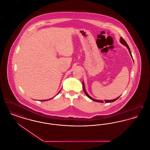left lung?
Returning a JSON list of instances; mask_svg holds the SVG:
<instances>
[{
    "instance_id": "left-lung-1",
    "label": "left lung",
    "mask_w": 150,
    "mask_h": 150,
    "mask_svg": "<svg viewBox=\"0 0 150 150\" xmlns=\"http://www.w3.org/2000/svg\"><path fill=\"white\" fill-rule=\"evenodd\" d=\"M120 42H121V43L122 44L124 45L125 46H126L127 47V48L128 49V50H129V53L130 54V55H131V56H132V55L131 51H130V48H129V47L128 45H127V44L126 43V42L124 40V39H123L122 37H121V38H120ZM83 91H84V92L85 94L86 95V96H88V97H89V98H91V100H93L94 101H96V102H98V103H104V101H103V100H95V99H94V98H92V97H91V96L88 95V93H87V92H86V91L85 90V88H84V83H83ZM119 97H120V96L118 97H117V98H115L114 100H104V101H105L106 103H111V102L115 101V100H117Z\"/></svg>"
}]
</instances>
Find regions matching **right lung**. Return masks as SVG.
Returning a JSON list of instances; mask_svg holds the SVG:
<instances>
[{
	"label": "right lung",
	"mask_w": 150,
	"mask_h": 150,
	"mask_svg": "<svg viewBox=\"0 0 150 150\" xmlns=\"http://www.w3.org/2000/svg\"><path fill=\"white\" fill-rule=\"evenodd\" d=\"M49 100H50V99H49ZM45 101H47V100H45Z\"/></svg>",
	"instance_id": "obj_1"
}]
</instances>
